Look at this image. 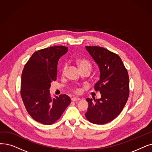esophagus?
<instances>
[{"mask_svg": "<svg viewBox=\"0 0 152 152\" xmlns=\"http://www.w3.org/2000/svg\"><path fill=\"white\" fill-rule=\"evenodd\" d=\"M80 100H81V99L79 98V97H72V98L71 99V101H74V102H75V101H80Z\"/></svg>", "mask_w": 152, "mask_h": 152, "instance_id": "1", "label": "esophagus"}]
</instances>
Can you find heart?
<instances>
[{"mask_svg": "<svg viewBox=\"0 0 152 152\" xmlns=\"http://www.w3.org/2000/svg\"><path fill=\"white\" fill-rule=\"evenodd\" d=\"M77 64L78 65L79 68H80V70L84 69H91V64H90L89 61H88L87 60H86V59H84V58L79 59V60L77 61ZM66 69H67V65L65 64V65H64L63 68V71H62L63 74L65 73L66 71ZM73 91L75 92H76V93H79V92H80V89L79 88H73Z\"/></svg>", "mask_w": 152, "mask_h": 152, "instance_id": "b5f03b06", "label": "heart"}]
</instances>
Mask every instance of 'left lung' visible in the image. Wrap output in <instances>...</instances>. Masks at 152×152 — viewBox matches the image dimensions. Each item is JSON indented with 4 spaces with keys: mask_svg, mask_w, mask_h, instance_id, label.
I'll return each mask as SVG.
<instances>
[{
    "mask_svg": "<svg viewBox=\"0 0 152 152\" xmlns=\"http://www.w3.org/2000/svg\"><path fill=\"white\" fill-rule=\"evenodd\" d=\"M86 49L97 64L99 80L94 89L101 94L98 99L87 98L88 108L86 117L94 124H107L117 117L126 104L129 95L128 72L117 54L100 47Z\"/></svg>",
    "mask_w": 152,
    "mask_h": 152,
    "instance_id": "left-lung-1",
    "label": "left lung"
}]
</instances>
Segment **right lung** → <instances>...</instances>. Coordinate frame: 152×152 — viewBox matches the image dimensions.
Listing matches in <instances>:
<instances>
[{
    "instance_id": "right-lung-1",
    "label": "right lung",
    "mask_w": 152,
    "mask_h": 152,
    "mask_svg": "<svg viewBox=\"0 0 152 152\" xmlns=\"http://www.w3.org/2000/svg\"><path fill=\"white\" fill-rule=\"evenodd\" d=\"M67 51L63 46L38 50L22 71L20 94L25 107L35 121L44 125L55 122L71 102L67 95L51 97L50 92L51 82L56 80L59 59Z\"/></svg>"
}]
</instances>
